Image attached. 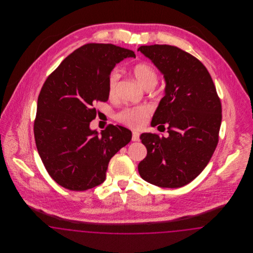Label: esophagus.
<instances>
[{"mask_svg": "<svg viewBox=\"0 0 253 253\" xmlns=\"http://www.w3.org/2000/svg\"><path fill=\"white\" fill-rule=\"evenodd\" d=\"M139 132H136V131H133L132 132V141H139Z\"/></svg>", "mask_w": 253, "mask_h": 253, "instance_id": "esophagus-1", "label": "esophagus"}]
</instances>
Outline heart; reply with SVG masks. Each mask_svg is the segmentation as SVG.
I'll return each mask as SVG.
<instances>
[{
	"mask_svg": "<svg viewBox=\"0 0 253 253\" xmlns=\"http://www.w3.org/2000/svg\"><path fill=\"white\" fill-rule=\"evenodd\" d=\"M132 74L136 81L144 88L149 85L157 84V75L155 69L147 63H137L132 67ZM120 75L117 72H112L108 78V95L110 97L115 96L117 84ZM152 110L148 106L125 108L117 115V120L122 124L134 129L143 127L150 116Z\"/></svg>",
	"mask_w": 253,
	"mask_h": 253,
	"instance_id": "heart-1",
	"label": "heart"
}]
</instances>
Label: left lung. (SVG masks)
I'll use <instances>...</instances> for the list:
<instances>
[{"mask_svg":"<svg viewBox=\"0 0 253 253\" xmlns=\"http://www.w3.org/2000/svg\"><path fill=\"white\" fill-rule=\"evenodd\" d=\"M137 51L165 80V96L151 125L167 124L169 132L168 137L141 133L147 157L138 164V172L153 185L180 188L202 172L215 151L222 121L220 98L204 64L191 54L167 44L143 45Z\"/></svg>","mask_w":253,"mask_h":253,"instance_id":"left-lung-1","label":"left lung"}]
</instances>
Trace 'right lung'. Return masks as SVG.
Masks as SVG:
<instances>
[{
  "label": "right lung",
  "instance_id": "right-lung-1",
  "mask_svg": "<svg viewBox=\"0 0 253 253\" xmlns=\"http://www.w3.org/2000/svg\"><path fill=\"white\" fill-rule=\"evenodd\" d=\"M135 58L111 43H87L52 73L38 97L34 135L49 175L61 187L86 191L103 183L109 161L132 139V132L109 125L90 129L96 101L108 100V78L117 63Z\"/></svg>",
  "mask_w": 253,
  "mask_h": 253
}]
</instances>
